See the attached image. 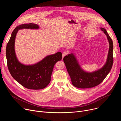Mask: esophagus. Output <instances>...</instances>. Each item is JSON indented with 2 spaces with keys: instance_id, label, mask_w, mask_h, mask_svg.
<instances>
[{
  "instance_id": "obj_1",
  "label": "esophagus",
  "mask_w": 121,
  "mask_h": 121,
  "mask_svg": "<svg viewBox=\"0 0 121 121\" xmlns=\"http://www.w3.org/2000/svg\"><path fill=\"white\" fill-rule=\"evenodd\" d=\"M68 54L67 51H64L62 53V58H64V56H65L66 55H67V54Z\"/></svg>"
}]
</instances>
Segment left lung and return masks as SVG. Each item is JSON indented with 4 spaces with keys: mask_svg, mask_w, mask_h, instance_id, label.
<instances>
[{
    "mask_svg": "<svg viewBox=\"0 0 121 121\" xmlns=\"http://www.w3.org/2000/svg\"><path fill=\"white\" fill-rule=\"evenodd\" d=\"M100 30L106 35L109 43L106 62L101 68L92 72L84 71L79 64L74 54L72 53L63 58L72 83L75 87L87 89L95 87L103 81L111 70L113 62V42L106 30L103 28H100Z\"/></svg>",
    "mask_w": 121,
    "mask_h": 121,
    "instance_id": "1",
    "label": "left lung"
}]
</instances>
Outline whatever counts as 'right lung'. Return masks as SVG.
Returning <instances> with one entry per match:
<instances>
[{"instance_id": "obj_1", "label": "right lung", "mask_w": 121, "mask_h": 121, "mask_svg": "<svg viewBox=\"0 0 121 121\" xmlns=\"http://www.w3.org/2000/svg\"><path fill=\"white\" fill-rule=\"evenodd\" d=\"M38 29L39 25L34 23L23 24L17 26L12 31L7 45L6 57L9 71L17 82L30 90H41L49 84L56 63L62 59V53L46 56L39 62L30 65L21 63L16 56L15 41L17 33L21 29Z\"/></svg>"}]
</instances>
